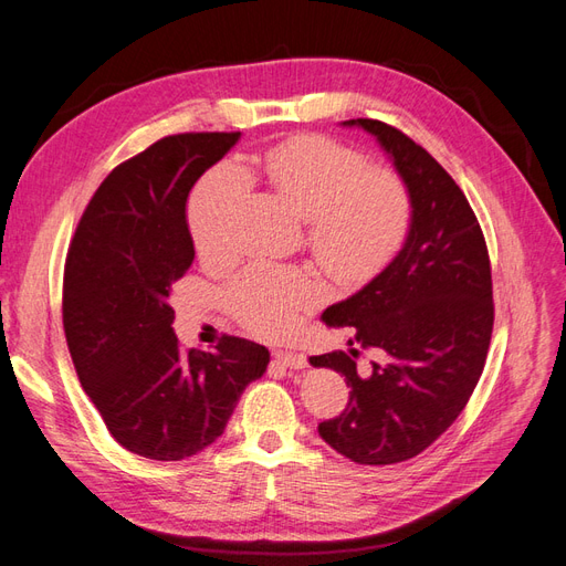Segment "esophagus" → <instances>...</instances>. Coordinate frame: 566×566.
Returning <instances> with one entry per match:
<instances>
[{
    "label": "esophagus",
    "mask_w": 566,
    "mask_h": 566,
    "mask_svg": "<svg viewBox=\"0 0 566 566\" xmlns=\"http://www.w3.org/2000/svg\"><path fill=\"white\" fill-rule=\"evenodd\" d=\"M276 361L285 368H304L306 366V356L304 354H297V352H276Z\"/></svg>",
    "instance_id": "esophagus-1"
}]
</instances>
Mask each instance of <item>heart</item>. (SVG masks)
<instances>
[{
	"label": "heart",
	"mask_w": 566,
	"mask_h": 566,
	"mask_svg": "<svg viewBox=\"0 0 566 566\" xmlns=\"http://www.w3.org/2000/svg\"><path fill=\"white\" fill-rule=\"evenodd\" d=\"M245 175L262 181L287 210L306 221V245L339 285H361L401 248L410 224V193L389 167H368L364 153L321 134L254 153ZM233 165L205 175L188 200V231L202 260L233 252V217L248 179ZM325 295L310 269L250 266L227 290L231 314L260 337H285Z\"/></svg>",
	"instance_id": "1"
}]
</instances>
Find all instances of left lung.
<instances>
[{
	"instance_id": "obj_1",
	"label": "left lung",
	"mask_w": 566,
	"mask_h": 566,
	"mask_svg": "<svg viewBox=\"0 0 566 566\" xmlns=\"http://www.w3.org/2000/svg\"><path fill=\"white\" fill-rule=\"evenodd\" d=\"M370 132L403 177L410 229L399 254L364 290L323 312L352 328L349 345L382 361L358 366V349L312 356L345 375L349 403L318 424L325 443L358 465H394L449 430L482 378L493 331L491 262L465 193L430 153L380 119H347Z\"/></svg>"
}]
</instances>
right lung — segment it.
Segmentation results:
<instances>
[{
  "label": "right lung",
  "mask_w": 566,
  "mask_h": 566,
  "mask_svg": "<svg viewBox=\"0 0 566 566\" xmlns=\"http://www.w3.org/2000/svg\"><path fill=\"white\" fill-rule=\"evenodd\" d=\"M241 132L175 134L117 165L75 229L63 273V331L82 389L119 447L184 460L221 437L269 349L221 335L181 349L172 285L193 264L186 198Z\"/></svg>",
  "instance_id": "obj_1"
}]
</instances>
